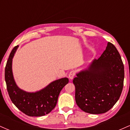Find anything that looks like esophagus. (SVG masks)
<instances>
[{
    "mask_svg": "<svg viewBox=\"0 0 130 130\" xmlns=\"http://www.w3.org/2000/svg\"><path fill=\"white\" fill-rule=\"evenodd\" d=\"M75 74H76V71H75V70H71V71L70 72L69 74H68L69 78L70 79H72L74 77Z\"/></svg>",
    "mask_w": 130,
    "mask_h": 130,
    "instance_id": "34e87169",
    "label": "esophagus"
}]
</instances>
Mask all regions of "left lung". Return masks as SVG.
Wrapping results in <instances>:
<instances>
[{
    "instance_id": "1",
    "label": "left lung",
    "mask_w": 130,
    "mask_h": 130,
    "mask_svg": "<svg viewBox=\"0 0 130 130\" xmlns=\"http://www.w3.org/2000/svg\"><path fill=\"white\" fill-rule=\"evenodd\" d=\"M124 80V65L121 56L112 43L98 59L93 61L87 70L77 74L75 100L86 112L103 114L114 106L121 95Z\"/></svg>"
}]
</instances>
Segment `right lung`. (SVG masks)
<instances>
[{
    "mask_svg": "<svg viewBox=\"0 0 130 130\" xmlns=\"http://www.w3.org/2000/svg\"><path fill=\"white\" fill-rule=\"evenodd\" d=\"M18 46L14 47L7 60L5 69V79L10 99L18 109L31 117H39L49 114L56 106L60 91L68 83L67 77L53 81L42 90L29 93L21 90L13 79L12 59Z\"/></svg>",
    "mask_w": 130,
    "mask_h": 130,
    "instance_id": "1",
    "label": "right lung"
}]
</instances>
